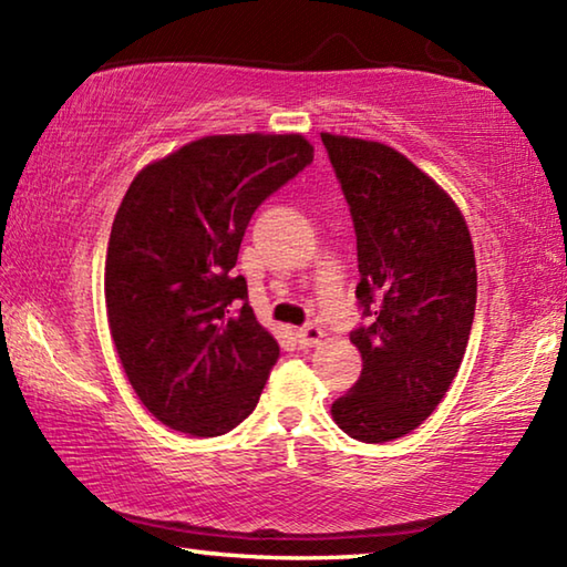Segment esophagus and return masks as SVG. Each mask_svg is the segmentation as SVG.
<instances>
[{
	"label": "esophagus",
	"mask_w": 567,
	"mask_h": 567,
	"mask_svg": "<svg viewBox=\"0 0 567 567\" xmlns=\"http://www.w3.org/2000/svg\"><path fill=\"white\" fill-rule=\"evenodd\" d=\"M295 338L302 344V348H315V344L322 340V330L318 328V324H305V328L295 332Z\"/></svg>",
	"instance_id": "obj_1"
}]
</instances>
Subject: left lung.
<instances>
[{
  "label": "left lung",
  "instance_id": "left-lung-1",
  "mask_svg": "<svg viewBox=\"0 0 567 567\" xmlns=\"http://www.w3.org/2000/svg\"><path fill=\"white\" fill-rule=\"evenodd\" d=\"M358 237L350 332L362 354L332 417L354 440L388 443L415 430L455 380L473 330L477 272L463 215L443 189L388 145L322 132Z\"/></svg>",
  "mask_w": 567,
  "mask_h": 567
}]
</instances>
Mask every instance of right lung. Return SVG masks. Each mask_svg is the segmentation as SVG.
<instances>
[{"label": "right lung", "instance_id": "obj_1", "mask_svg": "<svg viewBox=\"0 0 567 567\" xmlns=\"http://www.w3.org/2000/svg\"><path fill=\"white\" fill-rule=\"evenodd\" d=\"M300 134H217L132 179L114 215L104 300L134 392L167 427L225 435L280 358L235 275L255 209L312 162Z\"/></svg>", "mask_w": 567, "mask_h": 567}]
</instances>
